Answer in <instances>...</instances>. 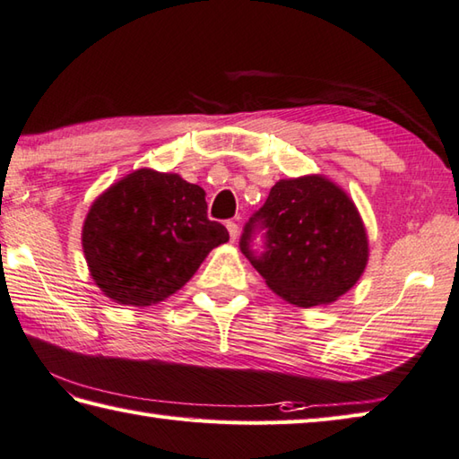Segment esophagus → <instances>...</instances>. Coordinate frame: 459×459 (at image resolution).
<instances>
[{
    "mask_svg": "<svg viewBox=\"0 0 459 459\" xmlns=\"http://www.w3.org/2000/svg\"><path fill=\"white\" fill-rule=\"evenodd\" d=\"M227 229H229L230 240H237L238 238V224L235 221H227Z\"/></svg>",
    "mask_w": 459,
    "mask_h": 459,
    "instance_id": "obj_1",
    "label": "esophagus"
}]
</instances>
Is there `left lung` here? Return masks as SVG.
Returning <instances> with one entry per match:
<instances>
[{"mask_svg":"<svg viewBox=\"0 0 459 459\" xmlns=\"http://www.w3.org/2000/svg\"><path fill=\"white\" fill-rule=\"evenodd\" d=\"M265 230L258 255L252 238ZM268 289L286 302L310 308L334 302L362 276L368 237L352 199L322 175L278 181L240 237Z\"/></svg>","mask_w":459,"mask_h":459,"instance_id":"left-lung-1","label":"left lung"}]
</instances>
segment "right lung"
<instances>
[{
	"instance_id": "obj_1",
	"label": "right lung",
	"mask_w": 459,
	"mask_h": 459,
	"mask_svg": "<svg viewBox=\"0 0 459 459\" xmlns=\"http://www.w3.org/2000/svg\"><path fill=\"white\" fill-rule=\"evenodd\" d=\"M81 240L105 296L151 307L181 290L206 255L229 240V230L206 217L199 185L139 169L91 204Z\"/></svg>"
}]
</instances>
